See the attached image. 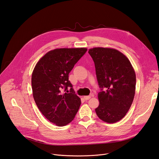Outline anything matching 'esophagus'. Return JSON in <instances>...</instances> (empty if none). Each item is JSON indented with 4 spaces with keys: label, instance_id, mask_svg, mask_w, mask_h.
Instances as JSON below:
<instances>
[{
    "label": "esophagus",
    "instance_id": "34e87169",
    "mask_svg": "<svg viewBox=\"0 0 159 159\" xmlns=\"http://www.w3.org/2000/svg\"><path fill=\"white\" fill-rule=\"evenodd\" d=\"M84 98L85 100H89L91 98V96H84Z\"/></svg>",
    "mask_w": 159,
    "mask_h": 159
}]
</instances>
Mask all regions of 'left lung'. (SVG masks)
Segmentation results:
<instances>
[{
	"label": "left lung",
	"mask_w": 159,
	"mask_h": 159,
	"mask_svg": "<svg viewBox=\"0 0 159 159\" xmlns=\"http://www.w3.org/2000/svg\"><path fill=\"white\" fill-rule=\"evenodd\" d=\"M88 53L94 61L101 88L96 114L105 122L116 123L125 116L131 106L135 93V72L127 57L117 50L93 48Z\"/></svg>",
	"instance_id": "left-lung-1"
}]
</instances>
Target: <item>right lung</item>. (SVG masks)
<instances>
[{
	"instance_id": "add662e5",
	"label": "right lung",
	"mask_w": 159,
	"mask_h": 159,
	"mask_svg": "<svg viewBox=\"0 0 159 159\" xmlns=\"http://www.w3.org/2000/svg\"><path fill=\"white\" fill-rule=\"evenodd\" d=\"M87 50L85 48L51 50L38 61L32 72V93L37 107L57 126L70 123L80 108L81 99L68 78L74 65Z\"/></svg>"
}]
</instances>
